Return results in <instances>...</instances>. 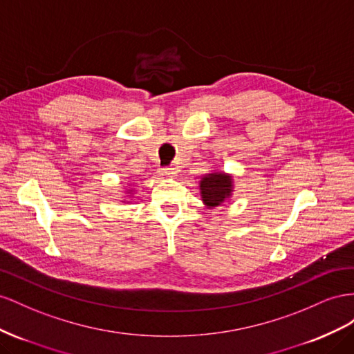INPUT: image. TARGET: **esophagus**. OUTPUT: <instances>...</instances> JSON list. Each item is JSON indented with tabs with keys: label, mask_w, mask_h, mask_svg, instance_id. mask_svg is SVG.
<instances>
[{
	"label": "esophagus",
	"mask_w": 354,
	"mask_h": 354,
	"mask_svg": "<svg viewBox=\"0 0 354 354\" xmlns=\"http://www.w3.org/2000/svg\"><path fill=\"white\" fill-rule=\"evenodd\" d=\"M161 175L169 176V178H174V176H176V167L166 166V167L161 169Z\"/></svg>",
	"instance_id": "esophagus-1"
}]
</instances>
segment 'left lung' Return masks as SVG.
<instances>
[{
    "mask_svg": "<svg viewBox=\"0 0 354 354\" xmlns=\"http://www.w3.org/2000/svg\"><path fill=\"white\" fill-rule=\"evenodd\" d=\"M201 197L209 207H216L231 194V178L225 174L206 175L200 183Z\"/></svg>",
    "mask_w": 354,
    "mask_h": 354,
    "instance_id": "left-lung-1",
    "label": "left lung"
}]
</instances>
